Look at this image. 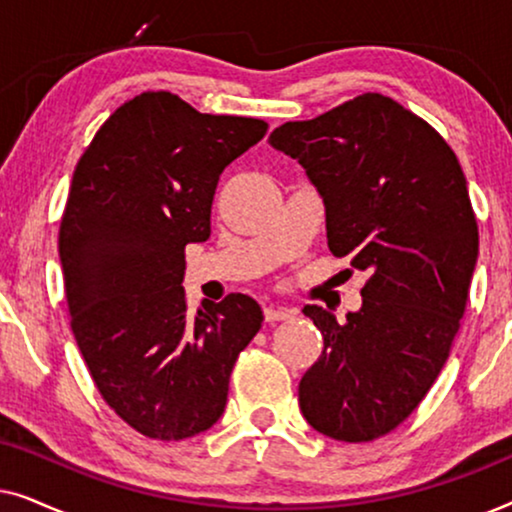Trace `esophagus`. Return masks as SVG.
Segmentation results:
<instances>
[{
  "label": "esophagus",
  "instance_id": "34e87169",
  "mask_svg": "<svg viewBox=\"0 0 512 512\" xmlns=\"http://www.w3.org/2000/svg\"><path fill=\"white\" fill-rule=\"evenodd\" d=\"M263 314H265V321H270V324H275V321L291 319V317H293V310H289V307H275V305H270V307H265Z\"/></svg>",
  "mask_w": 512,
  "mask_h": 512
}]
</instances>
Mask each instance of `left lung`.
<instances>
[{"mask_svg": "<svg viewBox=\"0 0 512 512\" xmlns=\"http://www.w3.org/2000/svg\"><path fill=\"white\" fill-rule=\"evenodd\" d=\"M270 144L324 200L333 256L370 272L345 324L305 307L324 352L298 387L314 431L368 443L422 403L450 356L478 261L466 177L429 123L377 93L284 123Z\"/></svg>", "mask_w": 512, "mask_h": 512, "instance_id": "obj_1", "label": "left lung"}]
</instances>
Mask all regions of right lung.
<instances>
[{
    "mask_svg": "<svg viewBox=\"0 0 512 512\" xmlns=\"http://www.w3.org/2000/svg\"><path fill=\"white\" fill-rule=\"evenodd\" d=\"M268 123L200 114L156 90L118 107L74 170L60 223L72 331L109 408L146 438L184 440L226 410L237 356L263 324L230 293L186 312L184 249L212 233L221 172Z\"/></svg>",
    "mask_w": 512,
    "mask_h": 512,
    "instance_id": "add662e5",
    "label": "right lung"
}]
</instances>
